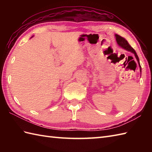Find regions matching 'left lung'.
Here are the masks:
<instances>
[{
	"mask_svg": "<svg viewBox=\"0 0 152 152\" xmlns=\"http://www.w3.org/2000/svg\"><path fill=\"white\" fill-rule=\"evenodd\" d=\"M115 37H116V41H117V43L118 44L119 46H121V48H123L124 49H125L126 50L131 51L132 53H133L134 54L135 57H136V59H137L138 62V64H139V66H140V72H141V66H140V62H139V59H138V57L137 56L136 51H135L133 48H132L129 44V43L127 42V41L126 40L125 38L121 37V36H119V35H118V34H115Z\"/></svg>",
	"mask_w": 152,
	"mask_h": 152,
	"instance_id": "left-lung-1",
	"label": "left lung"
}]
</instances>
